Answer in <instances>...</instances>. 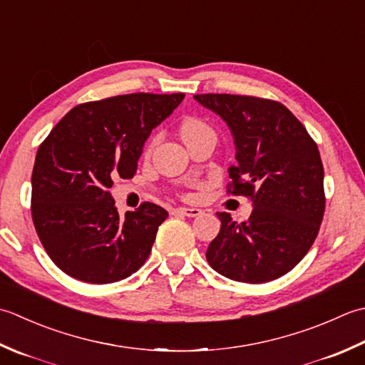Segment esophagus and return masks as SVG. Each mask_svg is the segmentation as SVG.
<instances>
[{
  "label": "esophagus",
  "mask_w": 365,
  "mask_h": 365,
  "mask_svg": "<svg viewBox=\"0 0 365 365\" xmlns=\"http://www.w3.org/2000/svg\"><path fill=\"white\" fill-rule=\"evenodd\" d=\"M175 212L187 215V217H197V215L202 214V210H198V207H176Z\"/></svg>",
  "instance_id": "34e87169"
}]
</instances>
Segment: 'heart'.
<instances>
[{
    "instance_id": "obj_1",
    "label": "heart",
    "mask_w": 365,
    "mask_h": 365,
    "mask_svg": "<svg viewBox=\"0 0 365 365\" xmlns=\"http://www.w3.org/2000/svg\"><path fill=\"white\" fill-rule=\"evenodd\" d=\"M203 132H210V128L198 120H187V121H184L181 125L182 140H187V138H190L193 135H198V133H203Z\"/></svg>"
}]
</instances>
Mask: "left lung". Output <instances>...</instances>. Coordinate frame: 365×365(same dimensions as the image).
<instances>
[{"label":"left lung","instance_id":"obj_1","mask_svg":"<svg viewBox=\"0 0 365 365\" xmlns=\"http://www.w3.org/2000/svg\"><path fill=\"white\" fill-rule=\"evenodd\" d=\"M193 99L228 125L236 151L230 192L250 197L254 206L241 224L217 212L220 232L206 250L207 263L236 282L279 279L306 257L322 225L324 172L318 146L279 102L233 94Z\"/></svg>","mask_w":365,"mask_h":365}]
</instances>
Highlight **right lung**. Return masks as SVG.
Instances as JSON below:
<instances>
[{"instance_id": "add662e5", "label": "right lung", "mask_w": 365, "mask_h": 365, "mask_svg": "<svg viewBox=\"0 0 365 365\" xmlns=\"http://www.w3.org/2000/svg\"><path fill=\"white\" fill-rule=\"evenodd\" d=\"M184 99L178 94H125L73 107L36 154L31 212L53 263L88 284H113L150 257L168 212L154 203L118 212L113 178L130 180L154 128Z\"/></svg>"}]
</instances>
